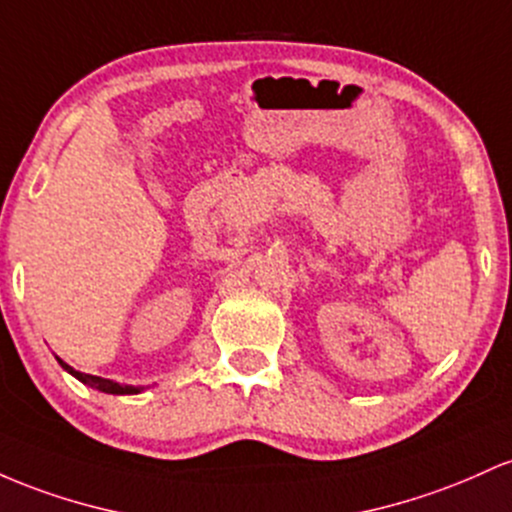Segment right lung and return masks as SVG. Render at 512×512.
<instances>
[{
    "label": "right lung",
    "mask_w": 512,
    "mask_h": 512,
    "mask_svg": "<svg viewBox=\"0 0 512 512\" xmlns=\"http://www.w3.org/2000/svg\"><path fill=\"white\" fill-rule=\"evenodd\" d=\"M57 363L62 365V370H67L72 377H77L79 382L89 384V387L99 389V392H106V394H140L142 389H145V387H130V384H118L113 380H103V377H96V375H86V372L74 370V367H70L65 363V360H60V358H57Z\"/></svg>",
    "instance_id": "1"
}]
</instances>
